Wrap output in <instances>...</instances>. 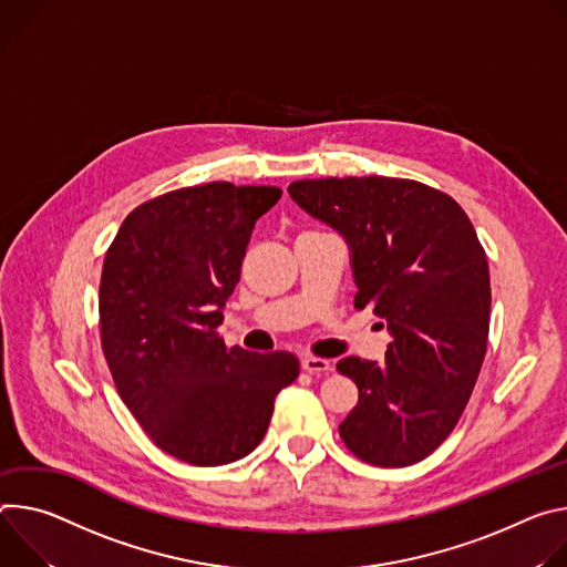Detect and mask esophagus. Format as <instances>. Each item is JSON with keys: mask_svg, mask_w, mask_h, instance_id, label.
Listing matches in <instances>:
<instances>
[{"mask_svg": "<svg viewBox=\"0 0 567 567\" xmlns=\"http://www.w3.org/2000/svg\"><path fill=\"white\" fill-rule=\"evenodd\" d=\"M301 367L308 371V373H318V375H324L331 371V362L324 360V358H312V355H306L301 360Z\"/></svg>", "mask_w": 567, "mask_h": 567, "instance_id": "esophagus-1", "label": "esophagus"}]
</instances>
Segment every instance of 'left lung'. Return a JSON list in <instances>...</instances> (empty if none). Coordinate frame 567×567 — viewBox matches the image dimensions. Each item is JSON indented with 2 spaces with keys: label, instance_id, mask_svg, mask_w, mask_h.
I'll return each mask as SVG.
<instances>
[{
  "label": "left lung",
  "instance_id": "1",
  "mask_svg": "<svg viewBox=\"0 0 567 567\" xmlns=\"http://www.w3.org/2000/svg\"><path fill=\"white\" fill-rule=\"evenodd\" d=\"M288 194L344 238L355 308L371 303L392 336L385 362H338L360 394L342 442L373 466L416 464L457 425L486 353L491 284L477 234L451 196L414 179H301Z\"/></svg>",
  "mask_w": 567,
  "mask_h": 567
}]
</instances>
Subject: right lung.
<instances>
[{
    "label": "right lung",
    "instance_id": "1",
    "mask_svg": "<svg viewBox=\"0 0 567 567\" xmlns=\"http://www.w3.org/2000/svg\"><path fill=\"white\" fill-rule=\"evenodd\" d=\"M277 186L209 182L137 207L101 275V342L118 396L168 455L231 464L266 436L275 399L299 373L292 353L225 347L223 308Z\"/></svg>",
    "mask_w": 567,
    "mask_h": 567
}]
</instances>
